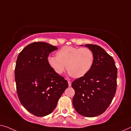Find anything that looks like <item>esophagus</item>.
<instances>
[{
	"label": "esophagus",
	"mask_w": 131,
	"mask_h": 131,
	"mask_svg": "<svg viewBox=\"0 0 131 131\" xmlns=\"http://www.w3.org/2000/svg\"><path fill=\"white\" fill-rule=\"evenodd\" d=\"M68 86H71V81H68Z\"/></svg>",
	"instance_id": "34e87169"
}]
</instances>
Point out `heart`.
Instances as JSON below:
<instances>
[{
	"label": "heart",
	"mask_w": 131,
	"mask_h": 131,
	"mask_svg": "<svg viewBox=\"0 0 131 131\" xmlns=\"http://www.w3.org/2000/svg\"><path fill=\"white\" fill-rule=\"evenodd\" d=\"M56 55L47 57V62L50 68L56 73L60 75L66 66L69 75L75 78L86 75L94 62V54L87 48L65 46L58 50Z\"/></svg>",
	"instance_id": "b5f03b06"
}]
</instances>
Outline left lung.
I'll return each instance as SVG.
<instances>
[{
  "instance_id": "8db88e82",
  "label": "left lung",
  "mask_w": 131,
  "mask_h": 131,
  "mask_svg": "<svg viewBox=\"0 0 131 131\" xmlns=\"http://www.w3.org/2000/svg\"><path fill=\"white\" fill-rule=\"evenodd\" d=\"M85 46L93 52L94 62L86 75L72 83L75 91L72 102L78 114L95 117L103 114L112 102L118 71L113 58L103 48L96 45Z\"/></svg>"
}]
</instances>
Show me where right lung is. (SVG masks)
Returning <instances> with one entry per match:
<instances>
[{
  "label": "right lung",
  "mask_w": 131,
  "mask_h": 131,
  "mask_svg": "<svg viewBox=\"0 0 131 131\" xmlns=\"http://www.w3.org/2000/svg\"><path fill=\"white\" fill-rule=\"evenodd\" d=\"M56 49L48 43L34 42L17 56L15 70L17 95L23 107L36 116L51 114L68 87L67 81L47 62L49 54Z\"/></svg>",
  "instance_id": "add662e5"
}]
</instances>
